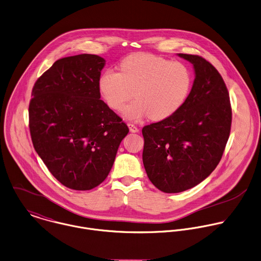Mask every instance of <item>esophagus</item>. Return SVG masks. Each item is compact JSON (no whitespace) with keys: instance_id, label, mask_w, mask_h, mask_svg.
I'll return each instance as SVG.
<instances>
[{"instance_id":"1","label":"esophagus","mask_w":261,"mask_h":261,"mask_svg":"<svg viewBox=\"0 0 261 261\" xmlns=\"http://www.w3.org/2000/svg\"><path fill=\"white\" fill-rule=\"evenodd\" d=\"M128 126H129V129H130V131H131V132H133V133H136V132H138V131H139L138 127H137L136 125L132 124V123H128Z\"/></svg>"}]
</instances>
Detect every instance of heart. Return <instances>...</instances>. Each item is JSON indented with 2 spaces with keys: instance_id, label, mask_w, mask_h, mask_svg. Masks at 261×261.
<instances>
[{
  "instance_id": "obj_1",
  "label": "heart",
  "mask_w": 261,
  "mask_h": 261,
  "mask_svg": "<svg viewBox=\"0 0 261 261\" xmlns=\"http://www.w3.org/2000/svg\"><path fill=\"white\" fill-rule=\"evenodd\" d=\"M192 86L190 69L182 62L151 54H135L124 59L120 72L107 70L99 77L98 87L108 105L122 110L129 120L149 116L164 120L174 115L187 99Z\"/></svg>"
}]
</instances>
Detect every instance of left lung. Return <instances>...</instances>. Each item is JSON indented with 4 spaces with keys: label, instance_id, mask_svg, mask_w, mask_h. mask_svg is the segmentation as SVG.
I'll return each mask as SVG.
<instances>
[{
    "label": "left lung",
    "instance_id": "obj_1",
    "mask_svg": "<svg viewBox=\"0 0 261 261\" xmlns=\"http://www.w3.org/2000/svg\"><path fill=\"white\" fill-rule=\"evenodd\" d=\"M178 56L193 64L192 89L174 115L142 128L146 174L165 193L190 189L212 174L223 156L232 124L229 91L219 71L200 56Z\"/></svg>",
    "mask_w": 261,
    "mask_h": 261
}]
</instances>
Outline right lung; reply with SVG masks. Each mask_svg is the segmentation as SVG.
I'll return each mask as SVG.
<instances>
[{"mask_svg":"<svg viewBox=\"0 0 261 261\" xmlns=\"http://www.w3.org/2000/svg\"><path fill=\"white\" fill-rule=\"evenodd\" d=\"M105 59L82 54L56 61L34 83L29 102L33 147L51 175L73 190L108 177L129 129L99 99Z\"/></svg>","mask_w":261,"mask_h":261,"instance_id":"add662e5","label":"right lung"}]
</instances>
